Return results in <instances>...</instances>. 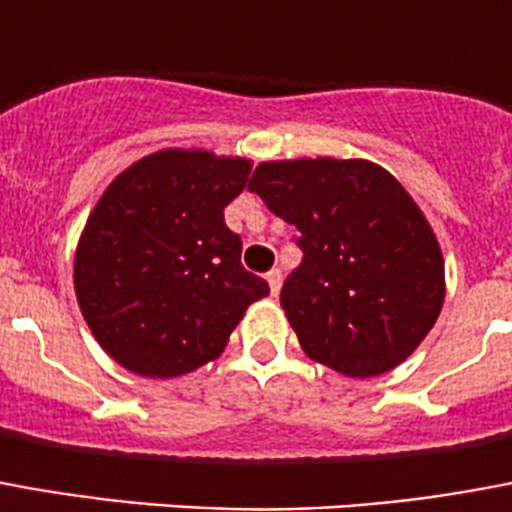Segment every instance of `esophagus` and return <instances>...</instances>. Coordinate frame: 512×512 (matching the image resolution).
<instances>
[{"label":"esophagus","mask_w":512,"mask_h":512,"mask_svg":"<svg viewBox=\"0 0 512 512\" xmlns=\"http://www.w3.org/2000/svg\"><path fill=\"white\" fill-rule=\"evenodd\" d=\"M266 279H268V287H271V293H279V287H282V271H279V268H271V271H268L266 274Z\"/></svg>","instance_id":"obj_1"}]
</instances>
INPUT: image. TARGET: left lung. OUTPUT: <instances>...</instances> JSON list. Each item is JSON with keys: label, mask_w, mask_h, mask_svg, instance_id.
<instances>
[{"label": "left lung", "mask_w": 512, "mask_h": 512, "mask_svg": "<svg viewBox=\"0 0 512 512\" xmlns=\"http://www.w3.org/2000/svg\"><path fill=\"white\" fill-rule=\"evenodd\" d=\"M249 189L298 230L304 257L279 301L306 355L347 377L399 366L445 298L437 238L399 181L372 162L320 157L263 162Z\"/></svg>", "instance_id": "left-lung-1"}]
</instances>
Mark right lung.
I'll use <instances>...</instances> for the list:
<instances>
[{
	"mask_svg": "<svg viewBox=\"0 0 512 512\" xmlns=\"http://www.w3.org/2000/svg\"><path fill=\"white\" fill-rule=\"evenodd\" d=\"M249 170V160L168 149L105 189L75 252V295L124 369L162 380L214 361L246 306L268 295L225 225Z\"/></svg>",
	"mask_w": 512,
	"mask_h": 512,
	"instance_id": "obj_1",
	"label": "right lung"
}]
</instances>
